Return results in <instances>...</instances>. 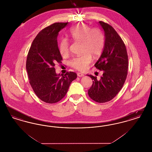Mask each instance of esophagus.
Masks as SVG:
<instances>
[{
    "instance_id": "1",
    "label": "esophagus",
    "mask_w": 152,
    "mask_h": 152,
    "mask_svg": "<svg viewBox=\"0 0 152 152\" xmlns=\"http://www.w3.org/2000/svg\"><path fill=\"white\" fill-rule=\"evenodd\" d=\"M77 76H78L79 77H83V76H84V75L83 74V73H81L79 72L77 73Z\"/></svg>"
}]
</instances>
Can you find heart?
Segmentation results:
<instances>
[{"instance_id":"1","label":"heart","mask_w":152,"mask_h":152,"mask_svg":"<svg viewBox=\"0 0 152 152\" xmlns=\"http://www.w3.org/2000/svg\"><path fill=\"white\" fill-rule=\"evenodd\" d=\"M69 35L73 40L82 42V55L73 58L70 65L75 69L84 71L91 63L93 55L94 58L101 55L105 45L104 35L98 28H92L84 23H80L70 30ZM58 50L62 56L69 53V43L66 38H63L58 44Z\"/></svg>"}]
</instances>
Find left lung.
<instances>
[{
    "instance_id": "8db88e82",
    "label": "left lung",
    "mask_w": 152,
    "mask_h": 152,
    "mask_svg": "<svg viewBox=\"0 0 152 152\" xmlns=\"http://www.w3.org/2000/svg\"><path fill=\"white\" fill-rule=\"evenodd\" d=\"M99 23L104 31L105 45L94 66L103 74L99 80L87 75L93 80L88 94L93 100L103 103L113 99L123 88L128 74V57L125 45L115 29L106 23Z\"/></svg>"
}]
</instances>
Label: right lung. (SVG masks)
I'll list each match as a JSON object with an SVG mask.
<instances>
[{
  "mask_svg": "<svg viewBox=\"0 0 152 152\" xmlns=\"http://www.w3.org/2000/svg\"><path fill=\"white\" fill-rule=\"evenodd\" d=\"M68 23H55L42 29L32 42L27 58L26 69L29 84L36 96L49 104L60 101L66 94L77 74H56L54 68L61 63L58 44V32Z\"/></svg>",
  "mask_w": 152,
  "mask_h": 152,
  "instance_id": "1",
  "label": "right lung"
}]
</instances>
